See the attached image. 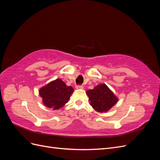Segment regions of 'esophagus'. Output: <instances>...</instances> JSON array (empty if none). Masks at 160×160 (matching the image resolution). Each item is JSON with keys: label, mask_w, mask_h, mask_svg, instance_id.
I'll list each match as a JSON object with an SVG mask.
<instances>
[{"label": "esophagus", "mask_w": 160, "mask_h": 160, "mask_svg": "<svg viewBox=\"0 0 160 160\" xmlns=\"http://www.w3.org/2000/svg\"><path fill=\"white\" fill-rule=\"evenodd\" d=\"M75 88L77 89H83V87L82 85H76Z\"/></svg>", "instance_id": "34e87169"}]
</instances>
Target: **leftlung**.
<instances>
[{
  "label": "left lung",
  "instance_id": "left-lung-1",
  "mask_svg": "<svg viewBox=\"0 0 160 160\" xmlns=\"http://www.w3.org/2000/svg\"><path fill=\"white\" fill-rule=\"evenodd\" d=\"M87 94L92 108L99 113L107 112L118 101V98L105 84H100L93 89L88 90Z\"/></svg>",
  "mask_w": 160,
  "mask_h": 160
}]
</instances>
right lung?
I'll list each match as a JSON object with an SVG mask.
<instances>
[{
	"label": "right lung",
	"mask_w": 160,
	"mask_h": 160,
	"mask_svg": "<svg viewBox=\"0 0 160 160\" xmlns=\"http://www.w3.org/2000/svg\"><path fill=\"white\" fill-rule=\"evenodd\" d=\"M73 88L67 86L60 79H57L41 88L38 92L46 107L57 110L68 102Z\"/></svg>",
	"instance_id": "1"
}]
</instances>
